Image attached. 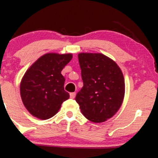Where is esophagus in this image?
<instances>
[{"mask_svg":"<svg viewBox=\"0 0 158 158\" xmlns=\"http://www.w3.org/2000/svg\"><path fill=\"white\" fill-rule=\"evenodd\" d=\"M69 95H70V98H74L75 96H76V92H71V93L69 94Z\"/></svg>","mask_w":158,"mask_h":158,"instance_id":"1","label":"esophagus"}]
</instances>
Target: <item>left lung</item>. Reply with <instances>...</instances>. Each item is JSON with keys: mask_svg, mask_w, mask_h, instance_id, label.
Instances as JSON below:
<instances>
[{"mask_svg": "<svg viewBox=\"0 0 158 158\" xmlns=\"http://www.w3.org/2000/svg\"><path fill=\"white\" fill-rule=\"evenodd\" d=\"M83 87L76 101L87 119L101 123L120 109L125 96L123 73L117 63L102 53L78 55Z\"/></svg>", "mask_w": 158, "mask_h": 158, "instance_id": "left-lung-1", "label": "left lung"}]
</instances>
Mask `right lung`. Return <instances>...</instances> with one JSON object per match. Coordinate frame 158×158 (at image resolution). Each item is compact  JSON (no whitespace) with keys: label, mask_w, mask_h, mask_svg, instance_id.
<instances>
[{"label":"right lung","mask_w":158,"mask_h":158,"mask_svg":"<svg viewBox=\"0 0 158 158\" xmlns=\"http://www.w3.org/2000/svg\"><path fill=\"white\" fill-rule=\"evenodd\" d=\"M73 54L49 52L40 57L27 70L20 85V96L30 114L41 120L55 115L62 103L69 98L64 90L65 78L61 71Z\"/></svg>","instance_id":"right-lung-1"}]
</instances>
